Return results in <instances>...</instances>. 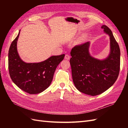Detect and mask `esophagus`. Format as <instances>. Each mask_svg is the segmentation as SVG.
Returning a JSON list of instances; mask_svg holds the SVG:
<instances>
[{
  "label": "esophagus",
  "mask_w": 128,
  "mask_h": 128,
  "mask_svg": "<svg viewBox=\"0 0 128 128\" xmlns=\"http://www.w3.org/2000/svg\"><path fill=\"white\" fill-rule=\"evenodd\" d=\"M65 59H67V60H69L70 59V56H69L68 54H66L65 56H64Z\"/></svg>",
  "instance_id": "34e87169"
}]
</instances>
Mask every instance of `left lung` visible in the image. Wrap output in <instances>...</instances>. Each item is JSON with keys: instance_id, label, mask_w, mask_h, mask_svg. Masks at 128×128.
I'll list each match as a JSON object with an SVG mask.
<instances>
[{"instance_id": "1", "label": "left lung", "mask_w": 128, "mask_h": 128, "mask_svg": "<svg viewBox=\"0 0 128 128\" xmlns=\"http://www.w3.org/2000/svg\"><path fill=\"white\" fill-rule=\"evenodd\" d=\"M110 36V53L106 59L99 60L89 53V42L76 45L70 52V64L74 84L79 91L92 96L102 94L116 80L120 68V50L110 29L102 26Z\"/></svg>"}]
</instances>
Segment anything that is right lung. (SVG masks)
I'll return each mask as SVG.
<instances>
[{"instance_id":"obj_1","label":"right lung","mask_w":128,"mask_h":128,"mask_svg":"<svg viewBox=\"0 0 128 128\" xmlns=\"http://www.w3.org/2000/svg\"><path fill=\"white\" fill-rule=\"evenodd\" d=\"M18 36L12 42L8 51V70L14 83L29 94H38L51 84L57 66L64 54L51 56L37 63H26L19 56L17 50Z\"/></svg>"}]
</instances>
